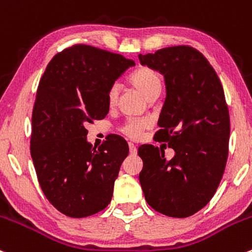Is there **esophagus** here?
<instances>
[{
    "instance_id": "esophagus-1",
    "label": "esophagus",
    "mask_w": 252,
    "mask_h": 252,
    "mask_svg": "<svg viewBox=\"0 0 252 252\" xmlns=\"http://www.w3.org/2000/svg\"><path fill=\"white\" fill-rule=\"evenodd\" d=\"M128 145H129V153H130V155H133V156L136 155V153H137L136 146H135L133 142H129Z\"/></svg>"
}]
</instances>
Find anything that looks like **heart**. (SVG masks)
Here are the masks:
<instances>
[{"label":"heart","instance_id":"heart-1","mask_svg":"<svg viewBox=\"0 0 252 252\" xmlns=\"http://www.w3.org/2000/svg\"><path fill=\"white\" fill-rule=\"evenodd\" d=\"M129 81L147 100H155L156 97L159 96L161 89H163V78H161L160 73L148 66H140L139 68H136L130 75ZM118 96L119 87L118 84H113L108 88L107 95H106L107 105L110 107H115L118 101ZM150 124L151 122L148 118L130 117L126 119L119 130L129 139L137 140L141 137L144 130L150 126Z\"/></svg>","mask_w":252,"mask_h":252}]
</instances>
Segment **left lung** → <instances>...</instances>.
Returning a JSON list of instances; mask_svg holds the SVG:
<instances>
[{
    "label": "left lung",
    "instance_id": "8db88e82",
    "mask_svg": "<svg viewBox=\"0 0 252 252\" xmlns=\"http://www.w3.org/2000/svg\"><path fill=\"white\" fill-rule=\"evenodd\" d=\"M139 59L165 78L155 140L175 151L166 160L161 147L140 146V184L156 211L192 216L210 202L226 168L231 124L223 88L210 63L192 47H168Z\"/></svg>",
    "mask_w": 252,
    "mask_h": 252
}]
</instances>
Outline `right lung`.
I'll list each match as a JSON object with an SVG mask.
<instances>
[{
	"mask_svg": "<svg viewBox=\"0 0 252 252\" xmlns=\"http://www.w3.org/2000/svg\"><path fill=\"white\" fill-rule=\"evenodd\" d=\"M134 65L123 55L75 44L50 60L39 81L31 157L44 195L63 215H94L112 199L128 144L111 135L101 146L93 147L86 124L105 118L108 88Z\"/></svg>",
	"mask_w": 252,
	"mask_h": 252,
	"instance_id": "add662e5",
	"label": "right lung"
}]
</instances>
